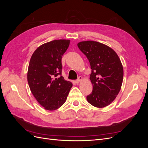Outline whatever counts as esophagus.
<instances>
[{
  "label": "esophagus",
  "mask_w": 148,
  "mask_h": 148,
  "mask_svg": "<svg viewBox=\"0 0 148 148\" xmlns=\"http://www.w3.org/2000/svg\"><path fill=\"white\" fill-rule=\"evenodd\" d=\"M82 79H83L82 77H79L75 81V83H79V82H81L82 81Z\"/></svg>",
  "instance_id": "1"
}]
</instances>
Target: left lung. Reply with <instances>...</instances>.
<instances>
[{"instance_id": "1", "label": "left lung", "mask_w": 148, "mask_h": 148, "mask_svg": "<svg viewBox=\"0 0 148 148\" xmlns=\"http://www.w3.org/2000/svg\"><path fill=\"white\" fill-rule=\"evenodd\" d=\"M78 47L86 56L92 70L90 75L92 91L88 102L98 108L109 106L120 91L123 69L118 55L112 49L99 42L82 41Z\"/></svg>"}]
</instances>
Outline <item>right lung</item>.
<instances>
[{
    "instance_id": "add662e5",
    "label": "right lung",
    "mask_w": 148,
    "mask_h": 148,
    "mask_svg": "<svg viewBox=\"0 0 148 148\" xmlns=\"http://www.w3.org/2000/svg\"><path fill=\"white\" fill-rule=\"evenodd\" d=\"M70 40L58 39L38 47L31 57L27 79L30 90L44 109L55 110L65 102L72 83L62 75V57Z\"/></svg>"
}]
</instances>
